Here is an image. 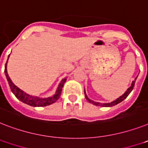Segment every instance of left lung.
<instances>
[{
	"mask_svg": "<svg viewBox=\"0 0 148 148\" xmlns=\"http://www.w3.org/2000/svg\"><path fill=\"white\" fill-rule=\"evenodd\" d=\"M137 77H136V78L134 79V80H133L132 83V85H131V86H130V87H128V88L127 89V90L125 92L124 94H122L121 97H119V98H117L116 100H114V101L111 102V103H99V102H95V101H93V100H92V99H89L88 97H87V95H86V91H85V89H84L85 97H86V99H87V101H88L89 103H93V105H95V106H102V107H111V106H116V105H117V104H119V103H121V102L123 101L125 99H126V97H128V95L130 94V93L132 92V91L133 88H134V83H135V80H136Z\"/></svg>",
	"mask_w": 148,
	"mask_h": 148,
	"instance_id": "left-lung-1",
	"label": "left lung"
}]
</instances>
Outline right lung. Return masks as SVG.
<instances>
[{
    "label": "right lung",
    "instance_id": "right-lung-1",
    "mask_svg": "<svg viewBox=\"0 0 148 148\" xmlns=\"http://www.w3.org/2000/svg\"><path fill=\"white\" fill-rule=\"evenodd\" d=\"M10 57V55L8 56V58ZM8 59L7 61V63L5 64V69H4V72H5L6 77H7V80L8 81V84H9V86L10 87V90H11L12 93L15 95V97L17 98L19 100H20L23 103H26L27 105H29L31 106H34V107H39V106H46L51 105L52 103H55L57 101L58 98L61 96V93H62V87H63L64 83L66 82L67 80V77H64V79H62L61 83L59 84L58 86L57 90L55 92V94L51 97H47V98H40L39 97H36V96H32V95H29L28 93H26V92H24L23 90H22L21 89H20L18 86H16L14 83L12 82L11 79L10 78L9 75L8 74V70H7V66H8Z\"/></svg>",
    "mask_w": 148,
    "mask_h": 148
}]
</instances>
